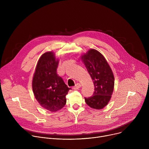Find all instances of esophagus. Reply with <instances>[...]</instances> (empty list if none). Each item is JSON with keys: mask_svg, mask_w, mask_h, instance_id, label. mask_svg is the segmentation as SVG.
Returning <instances> with one entry per match:
<instances>
[{"mask_svg": "<svg viewBox=\"0 0 149 149\" xmlns=\"http://www.w3.org/2000/svg\"><path fill=\"white\" fill-rule=\"evenodd\" d=\"M81 87V84H79V83H77V84H75V86L74 87H73L72 88H73L74 90H77V89Z\"/></svg>", "mask_w": 149, "mask_h": 149, "instance_id": "obj_1", "label": "esophagus"}]
</instances>
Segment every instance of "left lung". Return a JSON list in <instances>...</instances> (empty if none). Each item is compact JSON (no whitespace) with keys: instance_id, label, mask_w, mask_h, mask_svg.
Segmentation results:
<instances>
[{"instance_id":"8db88e82","label":"left lung","mask_w":149,"mask_h":149,"mask_svg":"<svg viewBox=\"0 0 149 149\" xmlns=\"http://www.w3.org/2000/svg\"><path fill=\"white\" fill-rule=\"evenodd\" d=\"M81 59L94 86L93 95L85 98V101L91 108L101 110L108 104L111 98L114 87L113 72L107 60L96 49H89L81 55Z\"/></svg>"}]
</instances>
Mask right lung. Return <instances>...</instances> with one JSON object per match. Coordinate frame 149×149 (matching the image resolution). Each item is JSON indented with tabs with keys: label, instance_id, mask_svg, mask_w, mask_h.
Instances as JSON below:
<instances>
[{
	"label": "right lung",
	"instance_id": "add662e5",
	"mask_svg": "<svg viewBox=\"0 0 149 149\" xmlns=\"http://www.w3.org/2000/svg\"><path fill=\"white\" fill-rule=\"evenodd\" d=\"M59 59L55 54L47 52L39 59L32 79V90L35 97L42 108L56 112L64 107L68 88L56 69Z\"/></svg>",
	"mask_w": 149,
	"mask_h": 149
}]
</instances>
